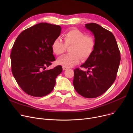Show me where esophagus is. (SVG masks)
Listing matches in <instances>:
<instances>
[{
    "label": "esophagus",
    "mask_w": 133,
    "mask_h": 133,
    "mask_svg": "<svg viewBox=\"0 0 133 133\" xmlns=\"http://www.w3.org/2000/svg\"><path fill=\"white\" fill-rule=\"evenodd\" d=\"M62 69H63V70H64V71H65V70H67V69H68V68H67V67H65V66H62Z\"/></svg>",
    "instance_id": "esophagus-1"
}]
</instances>
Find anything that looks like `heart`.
<instances>
[{
	"label": "heart",
	"instance_id": "b5f03b06",
	"mask_svg": "<svg viewBox=\"0 0 133 133\" xmlns=\"http://www.w3.org/2000/svg\"><path fill=\"white\" fill-rule=\"evenodd\" d=\"M64 43L60 38L55 39L51 45L53 52L57 55L62 54L67 47L70 48L71 54L64 56L58 60V64L67 68L78 64L81 59H87L93 52L95 40L93 37L77 29H72L65 33Z\"/></svg>",
	"mask_w": 133,
	"mask_h": 133
}]
</instances>
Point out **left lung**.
Returning <instances> with one entry per match:
<instances>
[{
    "instance_id": "left-lung-1",
    "label": "left lung",
    "mask_w": 133,
    "mask_h": 133,
    "mask_svg": "<svg viewBox=\"0 0 133 133\" xmlns=\"http://www.w3.org/2000/svg\"><path fill=\"white\" fill-rule=\"evenodd\" d=\"M85 27L94 34L95 47L92 54L81 65L88 71L75 68L73 83L80 95L94 98L105 93L115 81L120 63V52L111 32L93 23L85 24Z\"/></svg>"
}]
</instances>
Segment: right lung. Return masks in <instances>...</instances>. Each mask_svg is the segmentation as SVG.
Wrapping results in <instances>:
<instances>
[{"label": "right lung", "instance_id": "add662e5", "mask_svg": "<svg viewBox=\"0 0 133 133\" xmlns=\"http://www.w3.org/2000/svg\"><path fill=\"white\" fill-rule=\"evenodd\" d=\"M61 30L59 25L41 23L25 30L17 38L10 55L12 73L26 94L42 97L54 89L62 66L45 69L55 60L51 45Z\"/></svg>", "mask_w": 133, "mask_h": 133}]
</instances>
